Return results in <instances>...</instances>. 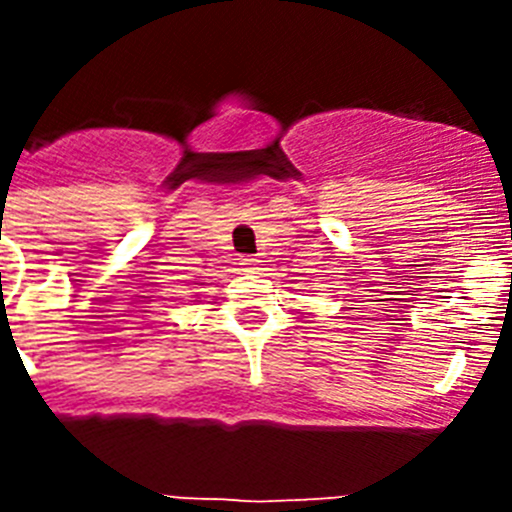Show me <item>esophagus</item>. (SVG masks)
<instances>
[{
  "label": "esophagus",
  "instance_id": "esophagus-1",
  "mask_svg": "<svg viewBox=\"0 0 512 512\" xmlns=\"http://www.w3.org/2000/svg\"><path fill=\"white\" fill-rule=\"evenodd\" d=\"M243 269L246 271H261V261L253 259V256H246V259H241Z\"/></svg>",
  "mask_w": 512,
  "mask_h": 512
}]
</instances>
